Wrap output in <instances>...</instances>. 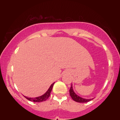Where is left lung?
Wrapping results in <instances>:
<instances>
[{
  "mask_svg": "<svg viewBox=\"0 0 120 120\" xmlns=\"http://www.w3.org/2000/svg\"><path fill=\"white\" fill-rule=\"evenodd\" d=\"M69 94L70 95H71V98H72V99L74 100L76 102H78V103H86L88 102V101H90L91 100V99H83L82 98L79 97L78 95H77L75 94V93L73 91V87H72V84H71V89L69 90Z\"/></svg>",
  "mask_w": 120,
  "mask_h": 120,
  "instance_id": "left-lung-1",
  "label": "left lung"
}]
</instances>
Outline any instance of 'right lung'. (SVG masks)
Wrapping results in <instances>:
<instances>
[{
  "mask_svg": "<svg viewBox=\"0 0 120 120\" xmlns=\"http://www.w3.org/2000/svg\"><path fill=\"white\" fill-rule=\"evenodd\" d=\"M53 84L54 83H53L51 85L49 88V90H47V91L46 92V93L45 94L43 95L39 96V97H37V98H27V97H25L27 99V100H30V101H34V102H42V101H46V100L48 98H49V96H50V94L51 92L52 87H53Z\"/></svg>",
  "mask_w": 120,
  "mask_h": 120,
  "instance_id": "obj_1",
  "label": "right lung"
}]
</instances>
